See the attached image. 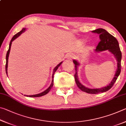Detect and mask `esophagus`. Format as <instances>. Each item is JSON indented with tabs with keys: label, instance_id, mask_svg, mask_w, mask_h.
I'll use <instances>...</instances> for the list:
<instances>
[{
	"label": "esophagus",
	"instance_id": "34e87169",
	"mask_svg": "<svg viewBox=\"0 0 126 126\" xmlns=\"http://www.w3.org/2000/svg\"><path fill=\"white\" fill-rule=\"evenodd\" d=\"M73 57H74V56H73V54H68V55H67V58L68 59H69V60H71V59H72V58H73Z\"/></svg>",
	"mask_w": 126,
	"mask_h": 126
}]
</instances>
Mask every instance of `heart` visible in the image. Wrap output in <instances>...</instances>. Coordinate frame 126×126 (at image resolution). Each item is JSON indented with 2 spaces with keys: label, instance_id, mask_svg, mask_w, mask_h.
Listing matches in <instances>:
<instances>
[{
  "label": "heart",
  "instance_id": "b5f03b06",
  "mask_svg": "<svg viewBox=\"0 0 126 126\" xmlns=\"http://www.w3.org/2000/svg\"><path fill=\"white\" fill-rule=\"evenodd\" d=\"M84 42V40H83V41H82V42Z\"/></svg>",
  "mask_w": 126,
  "mask_h": 126
}]
</instances>
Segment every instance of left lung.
<instances>
[{
	"label": "left lung",
	"instance_id": "left-lung-1",
	"mask_svg": "<svg viewBox=\"0 0 126 126\" xmlns=\"http://www.w3.org/2000/svg\"><path fill=\"white\" fill-rule=\"evenodd\" d=\"M94 33H97L99 34L100 42L97 46L96 49L94 51L95 52H101L102 51L108 50L109 52L113 55V56L117 60V69L114 77L107 86L99 88H89L88 87L83 86L80 81L79 80L78 77V67L80 65V63L78 61L73 60V62L75 65L76 73L74 74V78L77 85L81 91L89 94H98L99 93L104 92L109 90L113 86L114 83L116 82L117 78L121 73V59H122V53L119 48L118 42L116 38L112 35L110 34L106 31L105 29L99 28L92 32Z\"/></svg>",
	"mask_w": 126,
	"mask_h": 126
}]
</instances>
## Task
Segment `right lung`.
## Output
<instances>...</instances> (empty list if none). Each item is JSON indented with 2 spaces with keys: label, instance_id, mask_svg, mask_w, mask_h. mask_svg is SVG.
<instances>
[{
  "label": "right lung",
  "instance_id": "obj_1",
  "mask_svg": "<svg viewBox=\"0 0 126 126\" xmlns=\"http://www.w3.org/2000/svg\"><path fill=\"white\" fill-rule=\"evenodd\" d=\"M26 28H23L22 30L21 31H20L19 32H18V33H16V35H14L13 36V37L12 38V39H11L10 42V44H9V49H8V52L7 53V55H6V65H5V71H6V73L7 74H8V57H9V53H10V48H11V46H12V42L14 41V40L16 39V38H18V37H19V36L22 34L23 33H24V32L26 31ZM63 62H61L58 64V65H57L56 67H55L54 69H53V75H52V83H51V84L50 85V86L48 87V88L45 90L43 92L39 93V94H34V95H24L25 96H27V97H41L43 96V95H46V94H47L50 91V89H52V87L53 86V82H54V80H53V76H54V74L55 72V71H57V69H58V67L60 66L62 63ZM8 76V74H7Z\"/></svg>",
  "mask_w": 126,
  "mask_h": 126
}]
</instances>
